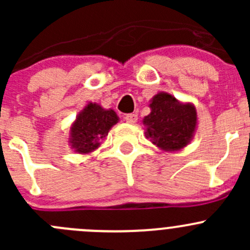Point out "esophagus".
Instances as JSON below:
<instances>
[{"instance_id": "34e87169", "label": "esophagus", "mask_w": 250, "mask_h": 250, "mask_svg": "<svg viewBox=\"0 0 250 250\" xmlns=\"http://www.w3.org/2000/svg\"><path fill=\"white\" fill-rule=\"evenodd\" d=\"M125 120L128 123H135L138 121V115L137 113H128V115H125Z\"/></svg>"}]
</instances>
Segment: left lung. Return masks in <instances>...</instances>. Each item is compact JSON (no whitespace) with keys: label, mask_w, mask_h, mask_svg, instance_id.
I'll use <instances>...</instances> for the list:
<instances>
[{"label":"left lung","mask_w":250,"mask_h":250,"mask_svg":"<svg viewBox=\"0 0 250 250\" xmlns=\"http://www.w3.org/2000/svg\"><path fill=\"white\" fill-rule=\"evenodd\" d=\"M144 118L146 138L167 151L179 150L192 138L197 121L195 107L183 105L168 93H158Z\"/></svg>","instance_id":"8db88e82"}]
</instances>
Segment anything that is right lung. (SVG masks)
<instances>
[{
  "instance_id": "right-lung-1",
  "label": "right lung",
  "mask_w": 250,
  "mask_h": 250,
  "mask_svg": "<svg viewBox=\"0 0 250 250\" xmlns=\"http://www.w3.org/2000/svg\"><path fill=\"white\" fill-rule=\"evenodd\" d=\"M118 117L113 110H104L98 104H88L77 116L71 128V144L78 153H88L100 145L110 128L117 123Z\"/></svg>"
}]
</instances>
